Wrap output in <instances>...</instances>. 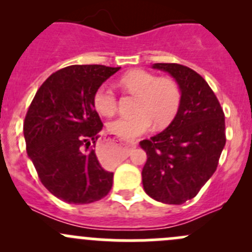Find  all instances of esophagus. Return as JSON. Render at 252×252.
Wrapping results in <instances>:
<instances>
[{"mask_svg": "<svg viewBox=\"0 0 252 252\" xmlns=\"http://www.w3.org/2000/svg\"><path fill=\"white\" fill-rule=\"evenodd\" d=\"M135 147V142H126L124 145H119L117 144V141L107 139L97 146V156L102 162L116 163Z\"/></svg>", "mask_w": 252, "mask_h": 252, "instance_id": "1", "label": "esophagus"}]
</instances>
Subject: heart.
<instances>
[{
  "label": "heart",
  "instance_id": "b5f03b06",
  "mask_svg": "<svg viewBox=\"0 0 252 252\" xmlns=\"http://www.w3.org/2000/svg\"><path fill=\"white\" fill-rule=\"evenodd\" d=\"M124 89L139 95L135 112L131 117L119 116L108 122L107 128L114 135L123 139H133L142 135L155 126L161 128L171 123L179 108L182 93L173 79L158 78L144 69H134L121 79ZM94 106L103 116L113 113L117 107V97L113 88L105 83L94 94Z\"/></svg>",
  "mask_w": 252,
  "mask_h": 252
}]
</instances>
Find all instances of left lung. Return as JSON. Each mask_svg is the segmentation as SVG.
Listing matches in <instances>:
<instances>
[{
	"label": "left lung",
	"instance_id": "1",
	"mask_svg": "<svg viewBox=\"0 0 252 252\" xmlns=\"http://www.w3.org/2000/svg\"><path fill=\"white\" fill-rule=\"evenodd\" d=\"M152 68L175 79L182 100L171 124L140 141L147 155L142 187L156 201L180 205L196 196L217 168L225 145L224 113L195 70L177 63H155Z\"/></svg>",
	"mask_w": 252,
	"mask_h": 252
}]
</instances>
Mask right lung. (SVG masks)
Returning <instances> with one entry per match:
<instances>
[{
    "label": "right lung",
    "mask_w": 252,
    "mask_h": 252,
    "mask_svg": "<svg viewBox=\"0 0 252 252\" xmlns=\"http://www.w3.org/2000/svg\"><path fill=\"white\" fill-rule=\"evenodd\" d=\"M121 67L69 65L50 75L27 112V152L48 191L68 204L84 205L110 192L113 173L101 167L91 141L103 124L94 94Z\"/></svg>",
    "instance_id": "1"
}]
</instances>
